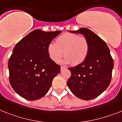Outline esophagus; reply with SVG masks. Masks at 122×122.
<instances>
[{"label":"esophagus","instance_id":"esophagus-1","mask_svg":"<svg viewBox=\"0 0 122 122\" xmlns=\"http://www.w3.org/2000/svg\"><path fill=\"white\" fill-rule=\"evenodd\" d=\"M66 67H64V66H61V71H63L64 69H66Z\"/></svg>","mask_w":122,"mask_h":122}]
</instances>
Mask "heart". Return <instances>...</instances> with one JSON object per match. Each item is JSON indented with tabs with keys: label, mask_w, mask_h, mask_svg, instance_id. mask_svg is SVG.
Returning <instances> with one entry per match:
<instances>
[{
	"label": "heart",
	"mask_w": 122,
	"mask_h": 122,
	"mask_svg": "<svg viewBox=\"0 0 122 122\" xmlns=\"http://www.w3.org/2000/svg\"><path fill=\"white\" fill-rule=\"evenodd\" d=\"M48 53L52 61L58 63L63 55V62L76 66L85 61L89 51V43L85 37L66 33L56 39V43H50Z\"/></svg>",
	"instance_id": "heart-1"
}]
</instances>
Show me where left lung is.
I'll use <instances>...</instances> for the list:
<instances>
[{
	"label": "left lung",
	"instance_id": "1",
	"mask_svg": "<svg viewBox=\"0 0 122 122\" xmlns=\"http://www.w3.org/2000/svg\"><path fill=\"white\" fill-rule=\"evenodd\" d=\"M71 33H81L89 43V51L85 61L73 67L67 84L77 97L85 101L95 99L108 87L113 67L110 50L103 40L86 28Z\"/></svg>",
	"mask_w": 122,
	"mask_h": 122
}]
</instances>
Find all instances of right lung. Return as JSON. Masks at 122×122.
<instances>
[{
  "label": "right lung",
  "instance_id": "right-lung-1",
  "mask_svg": "<svg viewBox=\"0 0 122 122\" xmlns=\"http://www.w3.org/2000/svg\"><path fill=\"white\" fill-rule=\"evenodd\" d=\"M61 31L35 30L15 46L9 59V81L13 89L28 101L46 94L61 67L50 58L48 46Z\"/></svg>",
  "mask_w": 122,
  "mask_h": 122
}]
</instances>
